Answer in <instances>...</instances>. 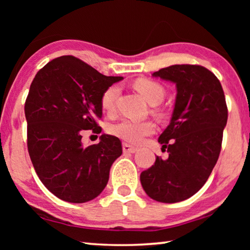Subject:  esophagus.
<instances>
[{
	"mask_svg": "<svg viewBox=\"0 0 250 250\" xmlns=\"http://www.w3.org/2000/svg\"><path fill=\"white\" fill-rule=\"evenodd\" d=\"M122 150H124L125 153H134V152H137L138 149L135 146L128 145V143H124V145H122Z\"/></svg>",
	"mask_w": 250,
	"mask_h": 250,
	"instance_id": "34e87169",
	"label": "esophagus"
}]
</instances>
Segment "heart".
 <instances>
[{"label":"heart","mask_w":250,"mask_h":250,"mask_svg":"<svg viewBox=\"0 0 250 250\" xmlns=\"http://www.w3.org/2000/svg\"><path fill=\"white\" fill-rule=\"evenodd\" d=\"M135 89L150 104H159L166 96L162 84L150 79H139L134 83ZM120 92L118 84H111L101 95V107L108 112L113 111ZM154 132V125L150 121H133L125 119L111 126V133L126 142L140 143L145 138Z\"/></svg>","instance_id":"obj_1"}]
</instances>
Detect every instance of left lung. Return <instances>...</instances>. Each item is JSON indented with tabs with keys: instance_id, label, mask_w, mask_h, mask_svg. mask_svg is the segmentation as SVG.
Masks as SVG:
<instances>
[{
	"instance_id": "left-lung-1",
	"label": "left lung",
	"mask_w": 250,
	"mask_h": 250,
	"mask_svg": "<svg viewBox=\"0 0 250 250\" xmlns=\"http://www.w3.org/2000/svg\"><path fill=\"white\" fill-rule=\"evenodd\" d=\"M175 83L170 125L159 137L168 158L156 156L140 175L152 200L177 203L202 188L216 164L227 124V105L216 76L198 65H173L152 74Z\"/></svg>"
}]
</instances>
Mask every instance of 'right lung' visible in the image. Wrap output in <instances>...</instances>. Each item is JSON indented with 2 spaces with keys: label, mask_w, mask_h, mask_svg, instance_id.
I'll use <instances>...</instances> for the list:
<instances>
[{
  "label": "right lung",
  "mask_w": 250,
  "mask_h": 250,
  "mask_svg": "<svg viewBox=\"0 0 250 250\" xmlns=\"http://www.w3.org/2000/svg\"><path fill=\"white\" fill-rule=\"evenodd\" d=\"M122 79L74 56L53 59L34 78L25 101L28 153L42 183L61 200L89 202L107 185L121 141L104 133L98 145L83 146L82 134L101 132V95Z\"/></svg>",
  "instance_id": "1"
}]
</instances>
